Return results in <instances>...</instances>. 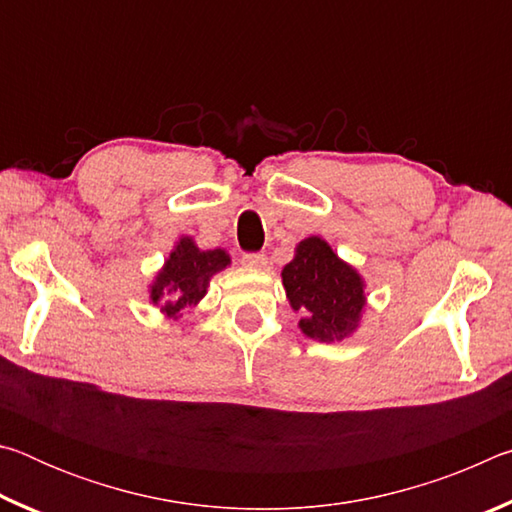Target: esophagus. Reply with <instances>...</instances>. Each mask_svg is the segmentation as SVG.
<instances>
[{"label":"esophagus","mask_w":512,"mask_h":512,"mask_svg":"<svg viewBox=\"0 0 512 512\" xmlns=\"http://www.w3.org/2000/svg\"><path fill=\"white\" fill-rule=\"evenodd\" d=\"M241 262L250 268H264L268 264V259L264 253H246L244 257H241Z\"/></svg>","instance_id":"esophagus-1"}]
</instances>
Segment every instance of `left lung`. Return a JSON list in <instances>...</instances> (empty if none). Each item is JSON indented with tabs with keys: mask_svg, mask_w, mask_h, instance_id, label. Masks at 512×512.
<instances>
[{
	"mask_svg": "<svg viewBox=\"0 0 512 512\" xmlns=\"http://www.w3.org/2000/svg\"><path fill=\"white\" fill-rule=\"evenodd\" d=\"M282 284L309 339L334 343L357 329L366 305L361 275L339 259L327 241L320 237L300 241L296 257L284 266Z\"/></svg>",
	"mask_w": 512,
	"mask_h": 512,
	"instance_id": "obj_1",
	"label": "left lung"
}]
</instances>
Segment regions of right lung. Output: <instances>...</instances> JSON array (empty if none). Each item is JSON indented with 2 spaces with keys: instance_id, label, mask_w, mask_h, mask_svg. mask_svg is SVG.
<instances>
[{
  "instance_id": "1",
  "label": "right lung",
  "mask_w": 512,
  "mask_h": 512,
  "mask_svg": "<svg viewBox=\"0 0 512 512\" xmlns=\"http://www.w3.org/2000/svg\"><path fill=\"white\" fill-rule=\"evenodd\" d=\"M228 264L225 250H198L192 239L183 237L151 284V300L164 314L178 318L180 311L194 307L205 296L210 277Z\"/></svg>"
}]
</instances>
